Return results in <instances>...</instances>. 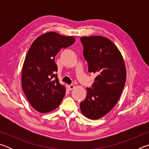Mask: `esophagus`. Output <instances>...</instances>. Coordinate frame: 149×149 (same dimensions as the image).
Here are the masks:
<instances>
[{"label": "esophagus", "mask_w": 149, "mask_h": 149, "mask_svg": "<svg viewBox=\"0 0 149 149\" xmlns=\"http://www.w3.org/2000/svg\"><path fill=\"white\" fill-rule=\"evenodd\" d=\"M68 89L70 91H71L72 89H74L75 88V86L74 85H68Z\"/></svg>", "instance_id": "obj_1"}]
</instances>
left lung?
I'll list each match as a JSON object with an SVG mask.
<instances>
[{
    "mask_svg": "<svg viewBox=\"0 0 149 149\" xmlns=\"http://www.w3.org/2000/svg\"><path fill=\"white\" fill-rule=\"evenodd\" d=\"M88 71L97 75L87 96L80 103L85 116L97 120L108 114L120 99L126 80L122 55L117 47L106 37H81Z\"/></svg>",
    "mask_w": 149,
    "mask_h": 149,
    "instance_id": "8db88e82",
    "label": "left lung"
}]
</instances>
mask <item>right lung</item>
<instances>
[{
  "label": "right lung",
  "instance_id": "obj_1",
  "mask_svg": "<svg viewBox=\"0 0 149 149\" xmlns=\"http://www.w3.org/2000/svg\"><path fill=\"white\" fill-rule=\"evenodd\" d=\"M75 39L55 32L41 35L33 42L25 58L22 74V89L32 107L41 113L52 111L64 98L65 89L57 77L54 57L61 49Z\"/></svg>",
  "mask_w": 149,
  "mask_h": 149
}]
</instances>
